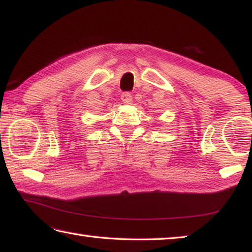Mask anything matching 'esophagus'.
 I'll use <instances>...</instances> for the list:
<instances>
[{
    "label": "esophagus",
    "instance_id": "34e87169",
    "mask_svg": "<svg viewBox=\"0 0 252 252\" xmlns=\"http://www.w3.org/2000/svg\"><path fill=\"white\" fill-rule=\"evenodd\" d=\"M122 100L125 104H130L133 102V96L130 95L129 92H125V94L122 95Z\"/></svg>",
    "mask_w": 252,
    "mask_h": 252
}]
</instances>
